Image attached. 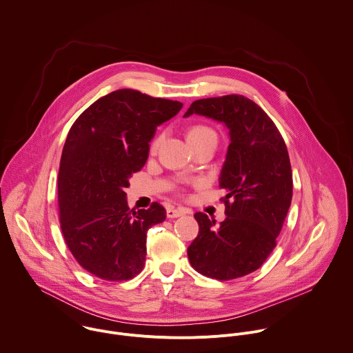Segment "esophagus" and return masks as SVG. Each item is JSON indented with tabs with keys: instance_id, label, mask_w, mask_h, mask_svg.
<instances>
[{
	"instance_id": "obj_1",
	"label": "esophagus",
	"mask_w": 353,
	"mask_h": 353,
	"mask_svg": "<svg viewBox=\"0 0 353 353\" xmlns=\"http://www.w3.org/2000/svg\"><path fill=\"white\" fill-rule=\"evenodd\" d=\"M187 210L185 209H181V208H179V209H174V208H169L168 210H166V215H168V218H177V216H181V215H184V214H187Z\"/></svg>"
}]
</instances>
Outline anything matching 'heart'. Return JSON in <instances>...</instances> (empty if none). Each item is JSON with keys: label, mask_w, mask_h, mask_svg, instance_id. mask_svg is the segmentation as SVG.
<instances>
[{"label": "heart", "mask_w": 353, "mask_h": 353, "mask_svg": "<svg viewBox=\"0 0 353 353\" xmlns=\"http://www.w3.org/2000/svg\"><path fill=\"white\" fill-rule=\"evenodd\" d=\"M205 137H215V132L212 131L210 127H206V125H194L190 131H188V141H194V139H201V138H205ZM162 135H158L155 137L151 144H150V151L151 152H155L161 143H162Z\"/></svg>", "instance_id": "1"}]
</instances>
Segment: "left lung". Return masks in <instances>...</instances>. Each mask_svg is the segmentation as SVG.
Segmentation results:
<instances>
[{"label": "left lung", "mask_w": 353, "mask_h": 353, "mask_svg": "<svg viewBox=\"0 0 353 353\" xmlns=\"http://www.w3.org/2000/svg\"><path fill=\"white\" fill-rule=\"evenodd\" d=\"M191 114L223 123L230 144L219 176L226 218L214 228L215 219L194 215L199 233L188 259L206 277L234 280L258 270L277 245L292 202L289 154L273 120L244 95L198 99L184 117Z\"/></svg>", "instance_id": "obj_1"}]
</instances>
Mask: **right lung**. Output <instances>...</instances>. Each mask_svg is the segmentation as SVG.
Listing matches in <instances>:
<instances>
[{
    "mask_svg": "<svg viewBox=\"0 0 353 353\" xmlns=\"http://www.w3.org/2000/svg\"><path fill=\"white\" fill-rule=\"evenodd\" d=\"M183 103L141 91H113L73 123L59 172V212L76 262L106 281L138 276L145 261L147 230L166 218L162 205L130 209L125 188L144 166L150 141Z\"/></svg>",
    "mask_w": 353,
    "mask_h": 353,
    "instance_id": "1",
    "label": "right lung"
}]
</instances>
